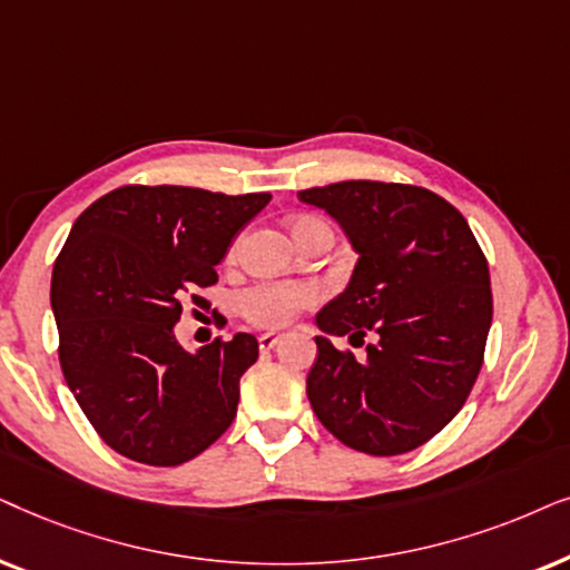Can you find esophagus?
Listing matches in <instances>:
<instances>
[{
    "label": "esophagus",
    "mask_w": 570,
    "mask_h": 570,
    "mask_svg": "<svg viewBox=\"0 0 570 570\" xmlns=\"http://www.w3.org/2000/svg\"><path fill=\"white\" fill-rule=\"evenodd\" d=\"M278 341H281V333H263V336L257 338V346H261V352H271Z\"/></svg>",
    "instance_id": "1"
}]
</instances>
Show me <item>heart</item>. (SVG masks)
Instances as JSON below:
<instances>
[{"mask_svg": "<svg viewBox=\"0 0 570 570\" xmlns=\"http://www.w3.org/2000/svg\"><path fill=\"white\" fill-rule=\"evenodd\" d=\"M317 302L313 284H289V281H265L242 292L239 309L249 323L263 328H281L292 323L302 307Z\"/></svg>", "mask_w": 570, "mask_h": 570, "instance_id": "b5f03b06", "label": "heart"}]
</instances>
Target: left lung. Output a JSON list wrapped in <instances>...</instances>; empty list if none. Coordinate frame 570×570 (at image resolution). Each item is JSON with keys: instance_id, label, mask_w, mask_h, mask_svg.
Here are the masks:
<instances>
[{"instance_id": "1", "label": "left lung", "mask_w": 570, "mask_h": 570, "mask_svg": "<svg viewBox=\"0 0 570 570\" xmlns=\"http://www.w3.org/2000/svg\"><path fill=\"white\" fill-rule=\"evenodd\" d=\"M297 197L325 210L356 253L346 289L315 315L313 412L354 451L420 449L480 375L492 323L488 261L466 218L424 187L352 179ZM346 332L376 336L362 363L330 344Z\"/></svg>"}]
</instances>
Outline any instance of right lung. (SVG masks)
Returning <instances> with one entry per match:
<instances>
[{
  "label": "right lung",
  "instance_id": "obj_1",
  "mask_svg": "<svg viewBox=\"0 0 570 570\" xmlns=\"http://www.w3.org/2000/svg\"><path fill=\"white\" fill-rule=\"evenodd\" d=\"M268 200L127 185L72 224L51 273L59 362L82 414L121 456L185 464L237 416L257 338L234 333L187 352L174 325L195 286L216 284V265Z\"/></svg>",
  "mask_w": 570,
  "mask_h": 570
}]
</instances>
